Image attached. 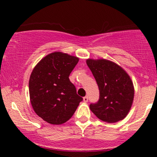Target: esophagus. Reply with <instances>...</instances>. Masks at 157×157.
<instances>
[{
    "label": "esophagus",
    "mask_w": 157,
    "mask_h": 157,
    "mask_svg": "<svg viewBox=\"0 0 157 157\" xmlns=\"http://www.w3.org/2000/svg\"><path fill=\"white\" fill-rule=\"evenodd\" d=\"M88 100H89V97H88L87 96H86V97H83V101L85 102H87Z\"/></svg>",
    "instance_id": "obj_1"
}]
</instances>
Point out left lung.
<instances>
[{
    "mask_svg": "<svg viewBox=\"0 0 157 157\" xmlns=\"http://www.w3.org/2000/svg\"><path fill=\"white\" fill-rule=\"evenodd\" d=\"M86 63L92 72L100 91V98L90 104V109L100 120L117 122L130 111L134 89L130 77L117 64L100 59H88Z\"/></svg>",
    "mask_w": 157,
    "mask_h": 157,
    "instance_id": "1",
    "label": "left lung"
}]
</instances>
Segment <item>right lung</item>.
Instances as JSON below:
<instances>
[{
    "instance_id": "obj_1",
    "label": "right lung",
    "mask_w": 157,
    "mask_h": 157,
    "mask_svg": "<svg viewBox=\"0 0 157 157\" xmlns=\"http://www.w3.org/2000/svg\"><path fill=\"white\" fill-rule=\"evenodd\" d=\"M79 58L53 52L36 65L29 82L31 104L44 121L60 125L68 121L82 98L68 78Z\"/></svg>"
}]
</instances>
